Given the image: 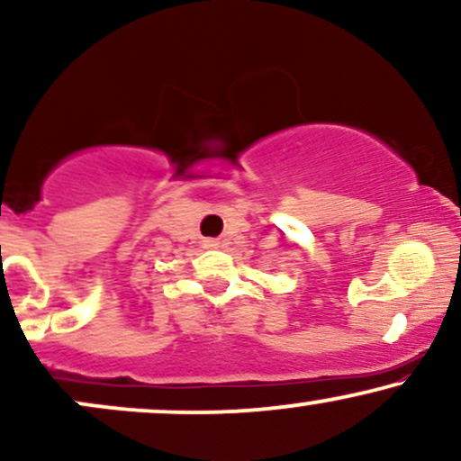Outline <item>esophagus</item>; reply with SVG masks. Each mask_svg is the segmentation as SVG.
Returning a JSON list of instances; mask_svg holds the SVG:
<instances>
[{
	"mask_svg": "<svg viewBox=\"0 0 461 461\" xmlns=\"http://www.w3.org/2000/svg\"><path fill=\"white\" fill-rule=\"evenodd\" d=\"M205 247H216V242L214 240H208V242H205Z\"/></svg>",
	"mask_w": 461,
	"mask_h": 461,
	"instance_id": "34e87169",
	"label": "esophagus"
}]
</instances>
